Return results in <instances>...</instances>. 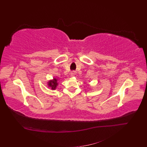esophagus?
<instances>
[{"instance_id": "34e87169", "label": "esophagus", "mask_w": 147, "mask_h": 147, "mask_svg": "<svg viewBox=\"0 0 147 147\" xmlns=\"http://www.w3.org/2000/svg\"><path fill=\"white\" fill-rule=\"evenodd\" d=\"M75 75V72H72V73H71V76H72V77H74Z\"/></svg>"}]
</instances>
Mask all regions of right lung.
Returning a JSON list of instances; mask_svg holds the SVG:
<instances>
[{"mask_svg": "<svg viewBox=\"0 0 147 147\" xmlns=\"http://www.w3.org/2000/svg\"><path fill=\"white\" fill-rule=\"evenodd\" d=\"M48 85L49 87H50L51 90H56V88L57 86L58 85V83H57V79L56 78H53L52 80L49 81L48 82Z\"/></svg>", "mask_w": 147, "mask_h": 147, "instance_id": "right-lung-1", "label": "right lung"}]
</instances>
